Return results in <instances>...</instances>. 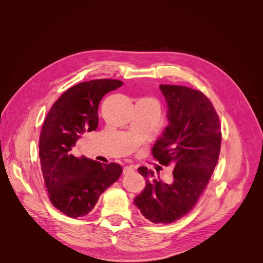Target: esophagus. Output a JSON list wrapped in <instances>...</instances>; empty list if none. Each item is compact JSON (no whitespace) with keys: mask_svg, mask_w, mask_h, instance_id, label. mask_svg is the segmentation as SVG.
<instances>
[{"mask_svg":"<svg viewBox=\"0 0 263 263\" xmlns=\"http://www.w3.org/2000/svg\"><path fill=\"white\" fill-rule=\"evenodd\" d=\"M123 172H124V174H130V173L134 172V166L133 165H127L124 168Z\"/></svg>","mask_w":263,"mask_h":263,"instance_id":"esophagus-1","label":"esophagus"}]
</instances>
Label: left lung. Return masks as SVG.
I'll return each instance as SVG.
<instances>
[{
  "label": "left lung",
  "instance_id": "left-lung-1",
  "mask_svg": "<svg viewBox=\"0 0 263 263\" xmlns=\"http://www.w3.org/2000/svg\"><path fill=\"white\" fill-rule=\"evenodd\" d=\"M168 105L169 125L152 148L162 165L173 164V182L147 177L152 171L140 166L146 187L134 203L142 216L153 223H171L194 208L217 164L221 129L219 117L205 95L195 89L160 85Z\"/></svg>",
  "mask_w": 263,
  "mask_h": 263
}]
</instances>
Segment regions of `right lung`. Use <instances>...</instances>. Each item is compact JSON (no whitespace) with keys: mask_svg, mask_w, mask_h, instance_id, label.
I'll use <instances>...</instances> for the list:
<instances>
[{"mask_svg":"<svg viewBox=\"0 0 263 263\" xmlns=\"http://www.w3.org/2000/svg\"><path fill=\"white\" fill-rule=\"evenodd\" d=\"M123 85L118 80H92L69 88L47 114L39 141L41 169L53 206L69 217L92 211L104 191L121 176L118 163H102L72 149L85 132L97 130L105 94Z\"/></svg>","mask_w":263,"mask_h":263,"instance_id":"add662e5","label":"right lung"}]
</instances>
